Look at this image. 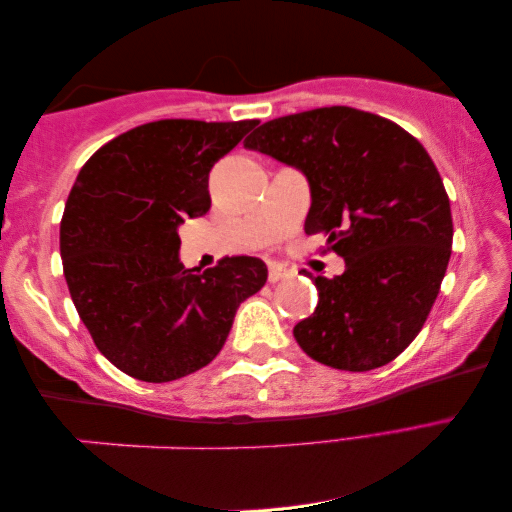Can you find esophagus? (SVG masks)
Masks as SVG:
<instances>
[{"label":"esophagus","instance_id":"esophagus-1","mask_svg":"<svg viewBox=\"0 0 512 512\" xmlns=\"http://www.w3.org/2000/svg\"><path fill=\"white\" fill-rule=\"evenodd\" d=\"M290 272L286 270V267L281 265H270V272H267V279H270V283H276V281H283L286 279Z\"/></svg>","mask_w":512,"mask_h":512}]
</instances>
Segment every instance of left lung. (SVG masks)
Segmentation results:
<instances>
[{
    "mask_svg": "<svg viewBox=\"0 0 512 512\" xmlns=\"http://www.w3.org/2000/svg\"><path fill=\"white\" fill-rule=\"evenodd\" d=\"M245 147L304 172V229L345 258L340 276L313 279L320 299L292 331L299 347L335 370L388 365L422 331L451 256V206L431 156L399 124L349 106L276 117Z\"/></svg>",
    "mask_w": 512,
    "mask_h": 512,
    "instance_id": "obj_1",
    "label": "left lung"
}]
</instances>
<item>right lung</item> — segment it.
<instances>
[{"instance_id":"add662e5","label":"right lung","mask_w":512,"mask_h":512,"mask_svg":"<svg viewBox=\"0 0 512 512\" xmlns=\"http://www.w3.org/2000/svg\"><path fill=\"white\" fill-rule=\"evenodd\" d=\"M258 120H158L81 167L61 220L63 274L97 349L124 374L177 381L220 354L238 306L267 281L254 256L186 270L179 224L211 208L208 174Z\"/></svg>"}]
</instances>
